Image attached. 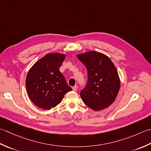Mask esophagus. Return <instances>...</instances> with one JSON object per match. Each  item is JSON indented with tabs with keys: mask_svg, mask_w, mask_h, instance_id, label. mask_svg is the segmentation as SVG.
Returning a JSON list of instances; mask_svg holds the SVG:
<instances>
[{
	"mask_svg": "<svg viewBox=\"0 0 151 151\" xmlns=\"http://www.w3.org/2000/svg\"><path fill=\"white\" fill-rule=\"evenodd\" d=\"M77 89H78V87H77V86H74V87H72V90H73V91L76 92V91H77Z\"/></svg>",
	"mask_w": 151,
	"mask_h": 151,
	"instance_id": "1",
	"label": "esophagus"
}]
</instances>
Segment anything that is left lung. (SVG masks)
I'll return each mask as SVG.
<instances>
[{
    "mask_svg": "<svg viewBox=\"0 0 151 151\" xmlns=\"http://www.w3.org/2000/svg\"><path fill=\"white\" fill-rule=\"evenodd\" d=\"M87 69L88 81L80 93L83 102L91 109L100 111L111 105L120 88V79L114 64L106 55L88 51L77 55Z\"/></svg>",
    "mask_w": 151,
    "mask_h": 151,
    "instance_id": "left-lung-1",
    "label": "left lung"
}]
</instances>
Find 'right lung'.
I'll use <instances>...</instances> for the list:
<instances>
[{"label": "right lung", "mask_w": 151, "mask_h": 151, "mask_svg": "<svg viewBox=\"0 0 151 151\" xmlns=\"http://www.w3.org/2000/svg\"><path fill=\"white\" fill-rule=\"evenodd\" d=\"M65 55L48 53L31 67L26 78L30 99L40 108L50 109L61 102L64 94L72 89L59 68Z\"/></svg>", "instance_id": "1"}]
</instances>
